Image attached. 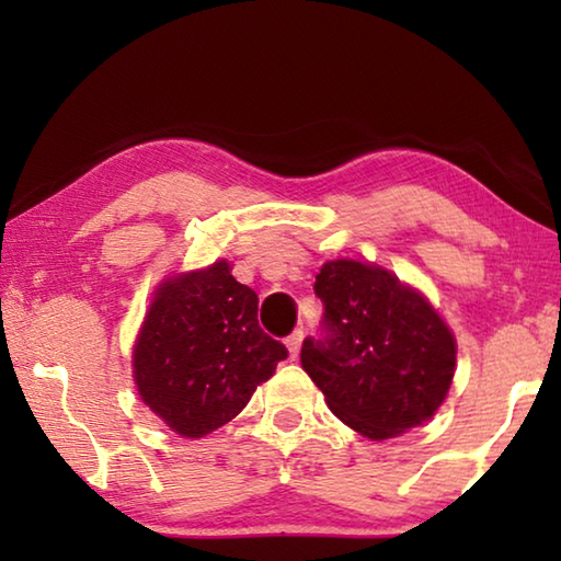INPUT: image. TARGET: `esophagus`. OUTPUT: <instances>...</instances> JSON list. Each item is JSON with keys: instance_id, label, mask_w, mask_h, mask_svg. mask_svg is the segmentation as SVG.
Here are the masks:
<instances>
[{"instance_id": "esophagus-1", "label": "esophagus", "mask_w": 561, "mask_h": 561, "mask_svg": "<svg viewBox=\"0 0 561 561\" xmlns=\"http://www.w3.org/2000/svg\"><path fill=\"white\" fill-rule=\"evenodd\" d=\"M301 341H304V331L297 329L294 334L287 336V348H289V358H297L299 356V348H301Z\"/></svg>"}]
</instances>
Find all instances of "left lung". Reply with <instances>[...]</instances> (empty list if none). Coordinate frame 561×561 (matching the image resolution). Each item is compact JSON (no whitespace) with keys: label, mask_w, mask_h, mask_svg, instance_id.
Instances as JSON below:
<instances>
[{"label":"left lung","mask_w":561,"mask_h":561,"mask_svg":"<svg viewBox=\"0 0 561 561\" xmlns=\"http://www.w3.org/2000/svg\"><path fill=\"white\" fill-rule=\"evenodd\" d=\"M314 294L324 317L319 336L304 339L301 366L331 411L371 440L428 421L455 374V339L431 304L354 260L327 262Z\"/></svg>","instance_id":"1"}]
</instances>
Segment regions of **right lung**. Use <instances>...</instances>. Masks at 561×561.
Wrapping results in <instances>:
<instances>
[{"label":"right lung","instance_id":"add662e5","mask_svg":"<svg viewBox=\"0 0 561 561\" xmlns=\"http://www.w3.org/2000/svg\"><path fill=\"white\" fill-rule=\"evenodd\" d=\"M257 304L225 260L156 291L133 351V376L144 403L183 438H203L232 421L289 356L262 331Z\"/></svg>","mask_w":561,"mask_h":561}]
</instances>
